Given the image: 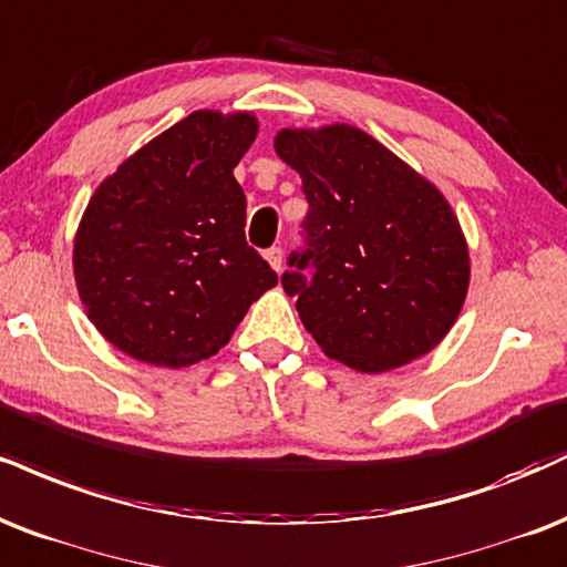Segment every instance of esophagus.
I'll list each match as a JSON object with an SVG mask.
<instances>
[{"instance_id":"obj_1","label":"esophagus","mask_w":567,"mask_h":567,"mask_svg":"<svg viewBox=\"0 0 567 567\" xmlns=\"http://www.w3.org/2000/svg\"><path fill=\"white\" fill-rule=\"evenodd\" d=\"M264 258H266V261H269V266H271V269H275V271L282 269V261H285L282 248H269V250H266V254H264Z\"/></svg>"}]
</instances>
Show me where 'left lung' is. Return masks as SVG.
I'll return each instance as SVG.
<instances>
[{
  "label": "left lung",
  "instance_id": "1",
  "mask_svg": "<svg viewBox=\"0 0 567 567\" xmlns=\"http://www.w3.org/2000/svg\"><path fill=\"white\" fill-rule=\"evenodd\" d=\"M303 179L306 248L282 288L330 359L388 372L425 357L465 303L470 256L441 189L357 126L282 128Z\"/></svg>",
  "mask_w": 567,
  "mask_h": 567
}]
</instances>
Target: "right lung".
Wrapping results in <instances>:
<instances>
[{
	"instance_id": "obj_1",
	"label": "right lung",
	"mask_w": 567,
	"mask_h": 567,
	"mask_svg": "<svg viewBox=\"0 0 567 567\" xmlns=\"http://www.w3.org/2000/svg\"><path fill=\"white\" fill-rule=\"evenodd\" d=\"M250 113L195 111L107 176L81 216L73 275L89 319L118 351L189 367L229 343L277 275L245 243L235 166Z\"/></svg>"
}]
</instances>
